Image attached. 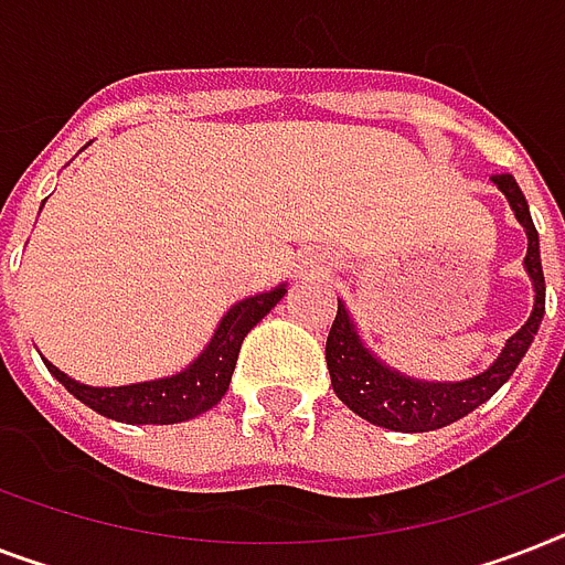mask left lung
Returning <instances> with one entry per match:
<instances>
[{"mask_svg":"<svg viewBox=\"0 0 565 565\" xmlns=\"http://www.w3.org/2000/svg\"><path fill=\"white\" fill-rule=\"evenodd\" d=\"M499 190L508 195L510 207L516 211V220L527 231V255L525 266L527 275L534 278V313L516 334L510 337L499 361L481 375L457 384H428V381H413L398 372L386 370L384 363L372 358L363 349L361 337L354 331L352 319L345 313L343 305H337V319L328 331L326 361L331 372V386L337 398L363 416L372 425L381 428L402 430V434H422V430L446 428L451 422L463 419L466 413H472L478 404H483L490 395L499 393V386L513 375L519 361L525 358L527 345L534 343L540 322L545 317V278L543 260H540V234L534 228L531 211H527L525 193L519 190L513 175H492Z\"/></svg>","mask_w":565,"mask_h":565,"instance_id":"8db88e82","label":"left lung"}]
</instances>
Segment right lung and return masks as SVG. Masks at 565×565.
<instances>
[{"instance_id":"obj_1","label":"right lung","mask_w":565,"mask_h":565,"mask_svg":"<svg viewBox=\"0 0 565 565\" xmlns=\"http://www.w3.org/2000/svg\"><path fill=\"white\" fill-rule=\"evenodd\" d=\"M284 292L287 287L281 284L275 290L234 305L220 322L207 349L190 363L188 370L172 377L131 386H87L66 377L49 361L46 366L78 402L108 419L128 422V425H172V422L193 419L199 413L211 411L225 395L234 366H237L243 337L284 299Z\"/></svg>"}]
</instances>
